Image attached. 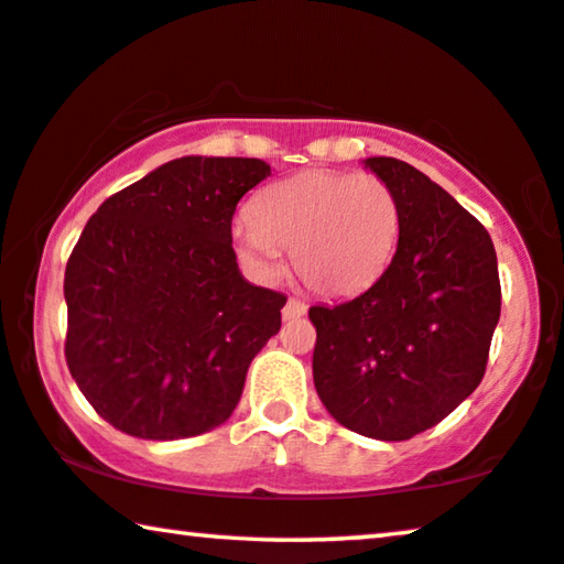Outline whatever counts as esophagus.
Here are the masks:
<instances>
[{
  "instance_id": "esophagus-1",
  "label": "esophagus",
  "mask_w": 564,
  "mask_h": 564,
  "mask_svg": "<svg viewBox=\"0 0 564 564\" xmlns=\"http://www.w3.org/2000/svg\"><path fill=\"white\" fill-rule=\"evenodd\" d=\"M304 314H306V304H304V301H299V299H289V301H285L283 318H299V316H304Z\"/></svg>"
}]
</instances>
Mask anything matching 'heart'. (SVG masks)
Masks as SVG:
<instances>
[{
  "label": "heart",
  "instance_id": "heart-1",
  "mask_svg": "<svg viewBox=\"0 0 564 564\" xmlns=\"http://www.w3.org/2000/svg\"><path fill=\"white\" fill-rule=\"evenodd\" d=\"M398 230V199L380 176L301 172L260 189L230 238L256 279H273L281 248H291L293 268L311 291L351 296L390 265Z\"/></svg>",
  "mask_w": 564,
  "mask_h": 564
}]
</instances>
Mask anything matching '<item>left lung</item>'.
Segmentation results:
<instances>
[{
	"label": "left lung",
	"mask_w": 564,
	"mask_h": 564,
	"mask_svg": "<svg viewBox=\"0 0 564 564\" xmlns=\"http://www.w3.org/2000/svg\"><path fill=\"white\" fill-rule=\"evenodd\" d=\"M365 166L398 199V250L357 299L308 308L314 384L336 423L408 441L481 382L501 314L497 250L484 225L415 166L392 156Z\"/></svg>",
	"instance_id": "left-lung-1"
}]
</instances>
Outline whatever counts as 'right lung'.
<instances>
[{
  "label": "right lung",
  "instance_id": "add662e5",
  "mask_svg": "<svg viewBox=\"0 0 564 564\" xmlns=\"http://www.w3.org/2000/svg\"><path fill=\"white\" fill-rule=\"evenodd\" d=\"M263 159L182 156L116 192L65 268V359L121 433L180 441L223 425L283 293L242 279L230 225Z\"/></svg>",
  "mask_w": 564,
  "mask_h": 564
}]
</instances>
